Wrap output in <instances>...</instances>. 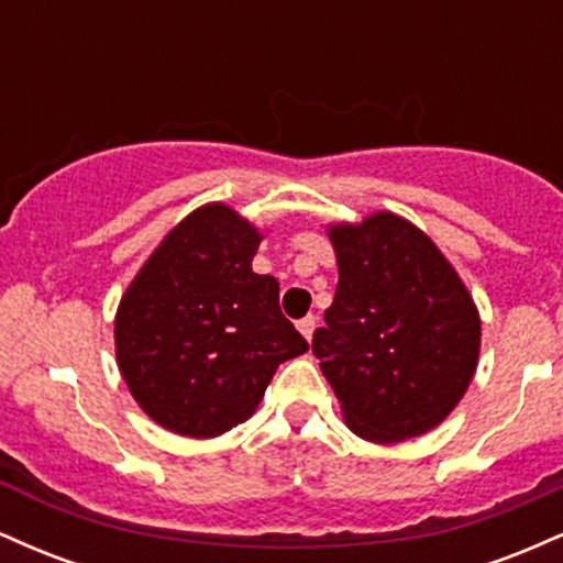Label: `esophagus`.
<instances>
[{
  "instance_id": "esophagus-1",
  "label": "esophagus",
  "mask_w": 563,
  "mask_h": 563,
  "mask_svg": "<svg viewBox=\"0 0 563 563\" xmlns=\"http://www.w3.org/2000/svg\"><path fill=\"white\" fill-rule=\"evenodd\" d=\"M296 325H299L303 339H312L314 328H318V318H314V314H307V318H301L299 322H296Z\"/></svg>"
}]
</instances>
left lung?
Segmentation results:
<instances>
[{
	"mask_svg": "<svg viewBox=\"0 0 563 563\" xmlns=\"http://www.w3.org/2000/svg\"><path fill=\"white\" fill-rule=\"evenodd\" d=\"M339 286L312 335L349 429L389 444L426 434L461 402L479 360V314L421 230L380 211L331 228Z\"/></svg>",
	"mask_w": 563,
	"mask_h": 563,
	"instance_id": "obj_1",
	"label": "left lung"
}]
</instances>
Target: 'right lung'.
I'll list each match as a JSON object with an SVG mask.
<instances>
[{
  "mask_svg": "<svg viewBox=\"0 0 563 563\" xmlns=\"http://www.w3.org/2000/svg\"><path fill=\"white\" fill-rule=\"evenodd\" d=\"M260 241L228 206H203L164 238L121 299V376L174 434L206 439L243 423L277 365L309 349L280 312L275 277L251 269Z\"/></svg>",
  "mask_w": 563,
  "mask_h": 563,
  "instance_id": "obj_1",
  "label": "right lung"
}]
</instances>
